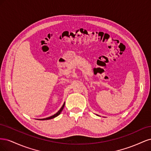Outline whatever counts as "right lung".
I'll use <instances>...</instances> for the list:
<instances>
[{
    "label": "right lung",
    "instance_id": "obj_1",
    "mask_svg": "<svg viewBox=\"0 0 151 151\" xmlns=\"http://www.w3.org/2000/svg\"><path fill=\"white\" fill-rule=\"evenodd\" d=\"M64 106H65V103H63V106H62V108L60 109V110H59L56 114H55V115H53V116H50V117H48V118H43V119H40V120H50V119H52V118H55V117H56V116H57L58 115H59L60 114V113L62 112V111L63 110V108H64Z\"/></svg>",
    "mask_w": 151,
    "mask_h": 151
}]
</instances>
